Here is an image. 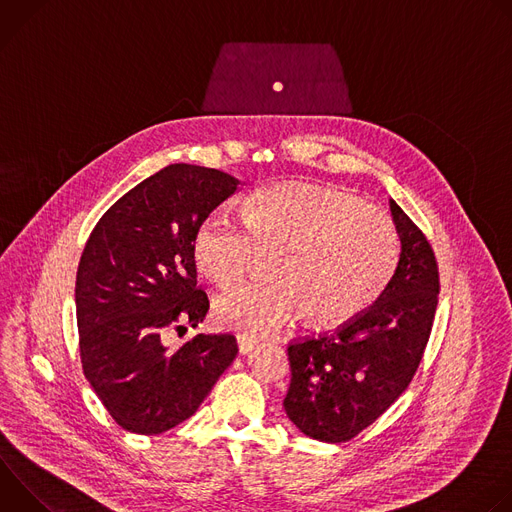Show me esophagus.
Segmentation results:
<instances>
[{
  "label": "esophagus",
  "mask_w": 512,
  "mask_h": 512,
  "mask_svg": "<svg viewBox=\"0 0 512 512\" xmlns=\"http://www.w3.org/2000/svg\"><path fill=\"white\" fill-rule=\"evenodd\" d=\"M237 342H239V352H241V354H245V352H249V350L257 344V338L247 336V334H241V336L237 338Z\"/></svg>",
  "instance_id": "obj_1"
}]
</instances>
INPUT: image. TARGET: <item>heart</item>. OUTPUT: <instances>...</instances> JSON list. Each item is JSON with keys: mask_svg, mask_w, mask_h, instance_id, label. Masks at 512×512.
<instances>
[{"mask_svg": "<svg viewBox=\"0 0 512 512\" xmlns=\"http://www.w3.org/2000/svg\"><path fill=\"white\" fill-rule=\"evenodd\" d=\"M263 251H271L273 273L214 300L221 326L269 334L300 308L316 326L348 322L383 294L401 245L383 208L342 188L302 182L255 190L243 221L210 212L192 237L194 265L216 285L241 279Z\"/></svg>", "mask_w": 512, "mask_h": 512, "instance_id": "1", "label": "heart"}]
</instances>
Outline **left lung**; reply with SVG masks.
Instances as JSON below:
<instances>
[{"instance_id": "1", "label": "left lung", "mask_w": 512, "mask_h": 512, "mask_svg": "<svg viewBox=\"0 0 512 512\" xmlns=\"http://www.w3.org/2000/svg\"><path fill=\"white\" fill-rule=\"evenodd\" d=\"M401 239L383 294L356 318L287 346L291 381L283 407L306 435L340 444L377 421L409 387L440 296V269L423 231L391 200Z\"/></svg>"}]
</instances>
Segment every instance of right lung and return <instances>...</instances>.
<instances>
[{
  "instance_id": "obj_1",
  "label": "right lung",
  "mask_w": 512,
  "mask_h": 512,
  "mask_svg": "<svg viewBox=\"0 0 512 512\" xmlns=\"http://www.w3.org/2000/svg\"><path fill=\"white\" fill-rule=\"evenodd\" d=\"M239 180L170 164L123 194L95 225L77 271L83 373L127 431L158 435L196 413L239 346L231 332L168 350V328H192L210 304L196 285L192 237Z\"/></svg>"
}]
</instances>
